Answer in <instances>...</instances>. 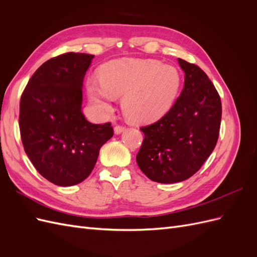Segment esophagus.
Here are the masks:
<instances>
[{
  "mask_svg": "<svg viewBox=\"0 0 257 257\" xmlns=\"http://www.w3.org/2000/svg\"><path fill=\"white\" fill-rule=\"evenodd\" d=\"M124 130H125V127H124V126H121V125H115V126H114V134H116V135H118V134H121Z\"/></svg>",
  "mask_w": 257,
  "mask_h": 257,
  "instance_id": "obj_1",
  "label": "esophagus"
}]
</instances>
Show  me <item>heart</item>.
<instances>
[{
	"label": "heart",
	"instance_id": "heart-1",
	"mask_svg": "<svg viewBox=\"0 0 257 257\" xmlns=\"http://www.w3.org/2000/svg\"><path fill=\"white\" fill-rule=\"evenodd\" d=\"M181 85L178 69L157 60L123 58L108 62L100 69V80L87 82L92 100L110 108L113 97H122L124 115L133 123L148 124L166 114Z\"/></svg>",
	"mask_w": 257,
	"mask_h": 257
}]
</instances>
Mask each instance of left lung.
<instances>
[{
	"label": "left lung",
	"mask_w": 257,
	"mask_h": 257,
	"mask_svg": "<svg viewBox=\"0 0 257 257\" xmlns=\"http://www.w3.org/2000/svg\"><path fill=\"white\" fill-rule=\"evenodd\" d=\"M184 87L174 106L150 125L136 157L142 172L152 181L176 183L197 173L212 153L220 133L222 104L206 73L178 59Z\"/></svg>",
	"instance_id": "obj_1"
}]
</instances>
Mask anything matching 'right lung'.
Instances as JSON below:
<instances>
[{
    "label": "right lung",
    "instance_id": "obj_1",
    "mask_svg": "<svg viewBox=\"0 0 257 257\" xmlns=\"http://www.w3.org/2000/svg\"><path fill=\"white\" fill-rule=\"evenodd\" d=\"M93 58L67 52L46 61L21 95L23 148L37 172L56 185L82 182L113 135L110 122L93 124L81 111L82 82Z\"/></svg>",
    "mask_w": 257,
    "mask_h": 257
}]
</instances>
